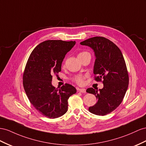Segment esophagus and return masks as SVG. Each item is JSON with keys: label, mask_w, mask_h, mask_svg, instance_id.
<instances>
[{"label": "esophagus", "mask_w": 146, "mask_h": 146, "mask_svg": "<svg viewBox=\"0 0 146 146\" xmlns=\"http://www.w3.org/2000/svg\"><path fill=\"white\" fill-rule=\"evenodd\" d=\"M77 91L80 93H85L86 90L85 88H77Z\"/></svg>", "instance_id": "34e87169"}]
</instances>
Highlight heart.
<instances>
[{
    "label": "heart",
    "instance_id": "obj_1",
    "mask_svg": "<svg viewBox=\"0 0 146 146\" xmlns=\"http://www.w3.org/2000/svg\"><path fill=\"white\" fill-rule=\"evenodd\" d=\"M86 53H88L86 52H81L78 54V56H82V55L85 54ZM85 79V76H83V75H77V76H76L75 77H74V78H73L74 81L76 82V84H77L78 85H82L84 84Z\"/></svg>",
    "mask_w": 146,
    "mask_h": 146
}]
</instances>
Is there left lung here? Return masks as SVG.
<instances>
[{
	"mask_svg": "<svg viewBox=\"0 0 146 146\" xmlns=\"http://www.w3.org/2000/svg\"><path fill=\"white\" fill-rule=\"evenodd\" d=\"M80 44L93 50L96 56L93 69L94 80H103L102 89L86 90L87 93L94 94L98 100L88 110L95 115H106L121 104L128 89L129 77L123 56L119 47L103 37L90 38Z\"/></svg>",
	"mask_w": 146,
	"mask_h": 146,
	"instance_id": "left-lung-1",
	"label": "left lung"
}]
</instances>
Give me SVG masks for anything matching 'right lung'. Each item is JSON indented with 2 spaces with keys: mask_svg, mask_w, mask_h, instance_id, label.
I'll use <instances>...</instances> for the list:
<instances>
[{
  "mask_svg": "<svg viewBox=\"0 0 146 146\" xmlns=\"http://www.w3.org/2000/svg\"><path fill=\"white\" fill-rule=\"evenodd\" d=\"M75 44V41H44L33 50L27 61L23 77L26 94L35 109L49 119L64 115L69 98L77 92L68 84L59 89L52 84V76L61 71L65 55Z\"/></svg>",
  "mask_w": 146,
  "mask_h": 146,
  "instance_id": "1",
  "label": "right lung"
}]
</instances>
